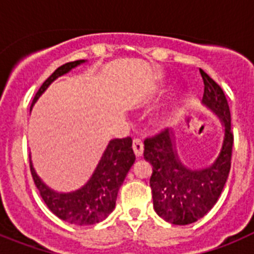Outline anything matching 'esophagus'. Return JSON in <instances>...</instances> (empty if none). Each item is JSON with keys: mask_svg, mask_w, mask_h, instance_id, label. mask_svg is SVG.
<instances>
[{"mask_svg": "<svg viewBox=\"0 0 254 254\" xmlns=\"http://www.w3.org/2000/svg\"><path fill=\"white\" fill-rule=\"evenodd\" d=\"M132 149H133L134 155H136V158H141L143 154V143L141 142L140 140H133L132 142Z\"/></svg>", "mask_w": 254, "mask_h": 254, "instance_id": "34e87169", "label": "esophagus"}]
</instances>
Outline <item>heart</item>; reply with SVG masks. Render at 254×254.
<instances>
[{
  "label": "heart",
  "mask_w": 254,
  "mask_h": 254,
  "mask_svg": "<svg viewBox=\"0 0 254 254\" xmlns=\"http://www.w3.org/2000/svg\"><path fill=\"white\" fill-rule=\"evenodd\" d=\"M177 98H178V94L177 93L170 94V96L168 98V102L155 113L154 118H152V123H154L155 127L163 128V127H165L168 125V122L170 120V114H172V108L174 105V103H176Z\"/></svg>",
  "instance_id": "1"
}]
</instances>
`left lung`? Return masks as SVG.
<instances>
[{
  "label": "left lung",
  "mask_w": 254,
  "mask_h": 254,
  "mask_svg": "<svg viewBox=\"0 0 254 254\" xmlns=\"http://www.w3.org/2000/svg\"><path fill=\"white\" fill-rule=\"evenodd\" d=\"M199 72L205 84L201 103L223 126V140L214 160L202 168L186 164L178 154L174 129L145 140L143 158L152 165L154 210L174 225H187L205 216L217 202L230 172L233 134L228 100L207 73Z\"/></svg>",
  "instance_id": "obj_1"
}]
</instances>
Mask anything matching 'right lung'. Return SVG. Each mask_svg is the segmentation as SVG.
Returning <instances> with one entry per match:
<instances>
[{
    "label": "right lung",
    "instance_id": "add662e5",
    "mask_svg": "<svg viewBox=\"0 0 254 254\" xmlns=\"http://www.w3.org/2000/svg\"><path fill=\"white\" fill-rule=\"evenodd\" d=\"M86 62V60H80L58 67L35 94L30 112L52 82ZM134 159L136 158L132 150L131 137L113 138L108 142L93 174L86 183L69 192H58L44 183L43 179L38 176L31 158L30 170L40 196L56 216L69 224L93 225L107 219L114 210L118 190L123 185L127 173L133 165Z\"/></svg>",
    "mask_w": 254,
    "mask_h": 254
}]
</instances>
